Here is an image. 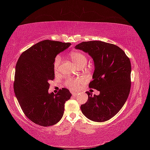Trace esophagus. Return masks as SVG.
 I'll return each instance as SVG.
<instances>
[{
  "instance_id": "1",
  "label": "esophagus",
  "mask_w": 150,
  "mask_h": 150,
  "mask_svg": "<svg viewBox=\"0 0 150 150\" xmlns=\"http://www.w3.org/2000/svg\"><path fill=\"white\" fill-rule=\"evenodd\" d=\"M71 94H72V95H73V96H76V95H77V93L72 92V93H71Z\"/></svg>"
}]
</instances>
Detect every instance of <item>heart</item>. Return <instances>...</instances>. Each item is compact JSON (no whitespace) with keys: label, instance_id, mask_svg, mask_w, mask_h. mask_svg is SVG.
I'll list each match as a JSON object with an SVG mask.
<instances>
[{"label":"heart","instance_id":"obj_1","mask_svg":"<svg viewBox=\"0 0 150 150\" xmlns=\"http://www.w3.org/2000/svg\"><path fill=\"white\" fill-rule=\"evenodd\" d=\"M70 58L78 67H83L87 62V56L81 52H73L70 54ZM62 62V57L60 55H57L54 61V69L55 71H57L59 69V65ZM85 78L77 77L71 79L69 78L65 81V86L73 90L78 89L80 85L84 83Z\"/></svg>","mask_w":150,"mask_h":150}]
</instances>
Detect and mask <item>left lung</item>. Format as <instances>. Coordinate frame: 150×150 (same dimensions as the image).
I'll list each match as a JSON object with an SVG mask.
<instances>
[{"label": "left lung", "instance_id": "left-lung-1", "mask_svg": "<svg viewBox=\"0 0 150 150\" xmlns=\"http://www.w3.org/2000/svg\"><path fill=\"white\" fill-rule=\"evenodd\" d=\"M93 58L95 71L89 87L100 92L81 106L91 120L105 122L112 118L125 104L131 87V63L124 51L115 44L101 41L83 42L75 46Z\"/></svg>", "mask_w": 150, "mask_h": 150}]
</instances>
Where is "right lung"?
<instances>
[{
    "label": "right lung",
    "instance_id": "obj_1",
    "mask_svg": "<svg viewBox=\"0 0 150 150\" xmlns=\"http://www.w3.org/2000/svg\"><path fill=\"white\" fill-rule=\"evenodd\" d=\"M71 45L46 40L28 48L20 55L15 70L14 91L24 115L38 125L50 126L63 115L65 103L71 96L67 88L48 93L49 81L55 77V57Z\"/></svg>",
    "mask_w": 150,
    "mask_h": 150
}]
</instances>
